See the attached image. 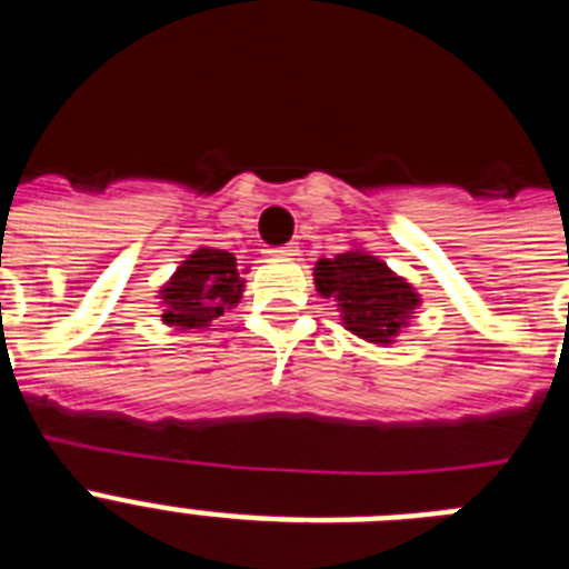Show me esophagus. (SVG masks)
Wrapping results in <instances>:
<instances>
[{"label": "esophagus", "mask_w": 569, "mask_h": 569, "mask_svg": "<svg viewBox=\"0 0 569 569\" xmlns=\"http://www.w3.org/2000/svg\"><path fill=\"white\" fill-rule=\"evenodd\" d=\"M296 244H284V248H273V250H268L270 256H276V259H290V256H296Z\"/></svg>", "instance_id": "esophagus-1"}]
</instances>
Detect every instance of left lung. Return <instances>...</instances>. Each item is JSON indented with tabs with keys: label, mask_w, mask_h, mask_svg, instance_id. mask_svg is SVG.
Here are the masks:
<instances>
[{
	"label": "left lung",
	"mask_w": 569,
	"mask_h": 569,
	"mask_svg": "<svg viewBox=\"0 0 569 569\" xmlns=\"http://www.w3.org/2000/svg\"><path fill=\"white\" fill-rule=\"evenodd\" d=\"M313 281L319 296L336 301L345 330L370 345H393L421 305L410 281L361 248L316 261Z\"/></svg>",
	"instance_id": "left-lung-1"
}]
</instances>
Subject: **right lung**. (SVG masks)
Masks as SVG:
<instances>
[{
  "label": "right lung",
  "mask_w": 569,
  "mask_h": 569,
  "mask_svg": "<svg viewBox=\"0 0 569 569\" xmlns=\"http://www.w3.org/2000/svg\"><path fill=\"white\" fill-rule=\"evenodd\" d=\"M241 293L244 279L236 270V256L219 248H199L159 290L162 321L179 330H208L210 321L239 305Z\"/></svg>",
  "instance_id": "1"
}]
</instances>
